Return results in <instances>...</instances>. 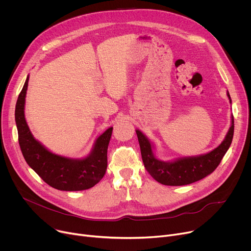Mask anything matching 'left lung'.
Returning <instances> with one entry per match:
<instances>
[{"label": "left lung", "instance_id": "1", "mask_svg": "<svg viewBox=\"0 0 251 251\" xmlns=\"http://www.w3.org/2000/svg\"><path fill=\"white\" fill-rule=\"evenodd\" d=\"M227 95L230 100L228 92ZM136 131L141 147L143 162L150 175L163 185L183 186L197 182L215 171L229 149L231 143H232L234 120L232 117L231 126L224 141L216 149L202 156L183 158L175 162H163L158 160L153 156L150 141L140 130L137 129Z\"/></svg>", "mask_w": 251, "mask_h": 251}]
</instances>
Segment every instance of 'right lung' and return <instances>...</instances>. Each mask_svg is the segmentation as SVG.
I'll return each mask as SVG.
<instances>
[{
    "instance_id": "add662e5",
    "label": "right lung",
    "mask_w": 251,
    "mask_h": 251,
    "mask_svg": "<svg viewBox=\"0 0 251 251\" xmlns=\"http://www.w3.org/2000/svg\"><path fill=\"white\" fill-rule=\"evenodd\" d=\"M29 76L18 96L15 120L18 140L27 164L49 186L61 191H81L98 184L107 167V147L112 127L107 128L94 144L90 155L82 160H73L55 155L36 141L25 120L24 106Z\"/></svg>"
}]
</instances>
